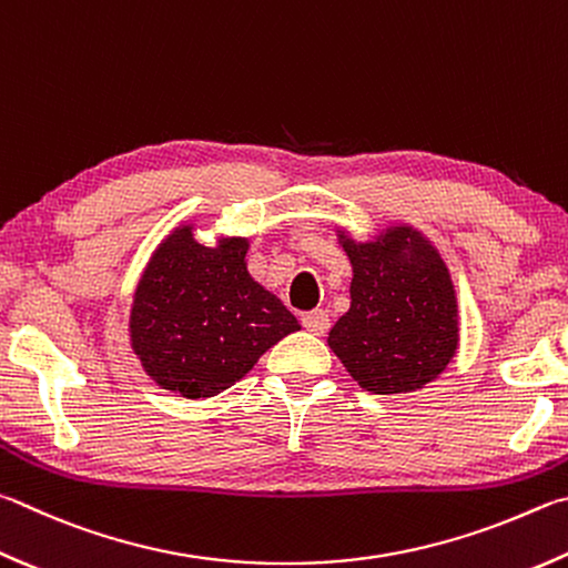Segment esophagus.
<instances>
[{
    "label": "esophagus",
    "mask_w": 568,
    "mask_h": 568,
    "mask_svg": "<svg viewBox=\"0 0 568 568\" xmlns=\"http://www.w3.org/2000/svg\"><path fill=\"white\" fill-rule=\"evenodd\" d=\"M301 320H303V327L313 335H325L329 327V315L325 311H320V307H315L311 313H303Z\"/></svg>",
    "instance_id": "esophagus-1"
}]
</instances>
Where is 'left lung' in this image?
<instances>
[{"instance_id":"8db88e82","label":"left lung","mask_w":568,"mask_h":568,"mask_svg":"<svg viewBox=\"0 0 568 568\" xmlns=\"http://www.w3.org/2000/svg\"><path fill=\"white\" fill-rule=\"evenodd\" d=\"M337 241L353 265L349 311L327 345L373 395H405L445 373L459 347L455 283L439 251L412 225H389L357 243Z\"/></svg>"}]
</instances>
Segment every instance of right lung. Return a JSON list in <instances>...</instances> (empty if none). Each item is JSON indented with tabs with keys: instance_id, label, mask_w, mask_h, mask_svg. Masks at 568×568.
Wrapping results in <instances>:
<instances>
[{
	"instance_id": "right-lung-1",
	"label": "right lung",
	"mask_w": 568,
	"mask_h": 568,
	"mask_svg": "<svg viewBox=\"0 0 568 568\" xmlns=\"http://www.w3.org/2000/svg\"><path fill=\"white\" fill-rule=\"evenodd\" d=\"M245 253L248 239H221L209 248L193 239V225L173 229L153 251L133 293L129 335L159 387L189 399L219 395L301 329L253 281Z\"/></svg>"
}]
</instances>
